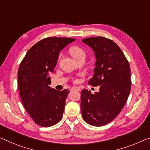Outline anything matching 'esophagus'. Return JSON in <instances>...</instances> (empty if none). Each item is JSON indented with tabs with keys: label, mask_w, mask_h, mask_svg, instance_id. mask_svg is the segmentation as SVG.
<instances>
[{
	"label": "esophagus",
	"mask_w": 150,
	"mask_h": 150,
	"mask_svg": "<svg viewBox=\"0 0 150 150\" xmlns=\"http://www.w3.org/2000/svg\"><path fill=\"white\" fill-rule=\"evenodd\" d=\"M70 91H80V88L78 86H73L72 88H70Z\"/></svg>",
	"instance_id": "obj_1"
}]
</instances>
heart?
Segmentation results:
<instances>
[{
  "mask_svg": "<svg viewBox=\"0 0 150 150\" xmlns=\"http://www.w3.org/2000/svg\"><path fill=\"white\" fill-rule=\"evenodd\" d=\"M70 54L74 59H76L78 57L85 56V52L82 48L78 47V46H72L69 50Z\"/></svg>",
  "mask_w": 150,
  "mask_h": 150,
  "instance_id": "obj_1",
  "label": "heart"
}]
</instances>
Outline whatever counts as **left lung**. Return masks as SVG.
Returning a JSON list of instances; mask_svg holds the SVG:
<instances>
[{
  "label": "left lung",
  "instance_id": "8db88e82",
  "mask_svg": "<svg viewBox=\"0 0 150 150\" xmlns=\"http://www.w3.org/2000/svg\"><path fill=\"white\" fill-rule=\"evenodd\" d=\"M94 52L96 62L94 76L88 84L100 86L94 94L81 92L83 119L90 125L100 127L112 121L125 106L131 91L129 64L120 47L104 37L82 40Z\"/></svg>",
  "mask_w": 150,
  "mask_h": 150
}]
</instances>
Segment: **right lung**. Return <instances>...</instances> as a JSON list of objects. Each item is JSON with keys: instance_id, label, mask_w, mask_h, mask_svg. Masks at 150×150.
I'll return each mask as SVG.
<instances>
[{"instance_id": "add662e5", "label": "right lung", "mask_w": 150, "mask_h": 150, "mask_svg": "<svg viewBox=\"0 0 150 150\" xmlns=\"http://www.w3.org/2000/svg\"><path fill=\"white\" fill-rule=\"evenodd\" d=\"M76 40L47 38L30 48L18 70L20 97L25 110L34 122L41 127H50L61 120L70 91L50 88V74L54 72L59 54Z\"/></svg>"}]
</instances>
